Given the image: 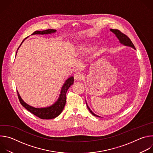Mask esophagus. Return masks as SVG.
<instances>
[{
  "label": "esophagus",
  "mask_w": 153,
  "mask_h": 153,
  "mask_svg": "<svg viewBox=\"0 0 153 153\" xmlns=\"http://www.w3.org/2000/svg\"><path fill=\"white\" fill-rule=\"evenodd\" d=\"M74 78L76 80H81L83 79V75L79 72H77L74 75Z\"/></svg>",
  "instance_id": "1"
}]
</instances>
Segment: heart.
Instances as JSON below:
<instances>
[{"label":"heart","mask_w":153,"mask_h":153,"mask_svg":"<svg viewBox=\"0 0 153 153\" xmlns=\"http://www.w3.org/2000/svg\"><path fill=\"white\" fill-rule=\"evenodd\" d=\"M91 51V48L88 45H82L79 48V52L82 55H86Z\"/></svg>","instance_id":"b5f03b06"}]
</instances>
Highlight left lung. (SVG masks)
I'll use <instances>...</instances> for the list:
<instances>
[{"label": "left lung", "instance_id": "obj_1", "mask_svg": "<svg viewBox=\"0 0 153 153\" xmlns=\"http://www.w3.org/2000/svg\"><path fill=\"white\" fill-rule=\"evenodd\" d=\"M110 30H111V31L113 32V33L116 34V36L117 37V38L119 39L120 42L121 43H122V44H123L124 45H126V46H129V47H133V48H134V49L136 48L135 47H134V44H133V43L132 42V41L131 40V39H130L126 34H125L124 33H123L122 32H121L120 30H117V29H111ZM86 105H87V108H88V110L90 111V113H91L93 116H96V117H100V116H98L97 115H96V114L90 110V108L88 107V105L86 104Z\"/></svg>", "mask_w": 153, "mask_h": 153}]
</instances>
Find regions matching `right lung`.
Segmentation results:
<instances>
[{
	"label": "right lung",
	"mask_w": 153,
	"mask_h": 153,
	"mask_svg": "<svg viewBox=\"0 0 153 153\" xmlns=\"http://www.w3.org/2000/svg\"><path fill=\"white\" fill-rule=\"evenodd\" d=\"M56 30L53 29H48L46 30L43 31H34L33 34H51V33H54L56 32ZM24 40L22 41V43H23ZM20 45V46L21 45ZM19 46V47H20ZM18 48V49H19ZM17 49V50H18ZM17 53V52H16ZM74 83V78L73 77H70L68 79H67L64 83L63 86H62V88L60 92V97L57 101L52 106L47 107V108H34L33 106H31L27 104L25 102H24L22 99H21L20 96H19V94L17 92V96L19 100L20 101V103L21 105H22L25 108H26L27 110L31 113L33 114L34 116H37V117L42 119H54L56 117H57L62 111H63L64 106L65 105V103H66V94L67 91L69 89L70 87Z\"/></svg>",
	"instance_id": "1"
}]
</instances>
